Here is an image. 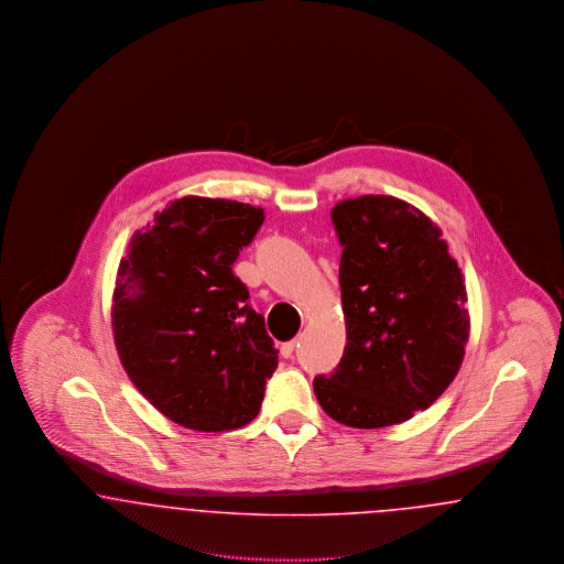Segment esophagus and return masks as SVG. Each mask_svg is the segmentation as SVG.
Returning a JSON list of instances; mask_svg holds the SVG:
<instances>
[{
	"mask_svg": "<svg viewBox=\"0 0 564 564\" xmlns=\"http://www.w3.org/2000/svg\"><path fill=\"white\" fill-rule=\"evenodd\" d=\"M295 347H297V343H295V340L283 343V345H281V355H283L285 359H292V357H294Z\"/></svg>",
	"mask_w": 564,
	"mask_h": 564,
	"instance_id": "obj_1",
	"label": "esophagus"
}]
</instances>
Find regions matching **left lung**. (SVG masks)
Here are the masks:
<instances>
[{
    "label": "left lung",
    "instance_id": "obj_1",
    "mask_svg": "<svg viewBox=\"0 0 564 564\" xmlns=\"http://www.w3.org/2000/svg\"><path fill=\"white\" fill-rule=\"evenodd\" d=\"M343 247L347 347L313 387L338 423L376 430L427 410L455 380L469 338L463 274L440 228L393 196L332 209Z\"/></svg>",
    "mask_w": 564,
    "mask_h": 564
}]
</instances>
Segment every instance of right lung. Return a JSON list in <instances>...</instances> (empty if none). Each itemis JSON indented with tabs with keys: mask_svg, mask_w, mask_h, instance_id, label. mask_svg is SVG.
<instances>
[{
	"mask_svg": "<svg viewBox=\"0 0 564 564\" xmlns=\"http://www.w3.org/2000/svg\"><path fill=\"white\" fill-rule=\"evenodd\" d=\"M264 212L237 200H173L137 232L113 290V340L145 400L177 425L251 423L279 350L232 272Z\"/></svg>",
	"mask_w": 564,
	"mask_h": 564,
	"instance_id": "add662e5",
	"label": "right lung"
}]
</instances>
